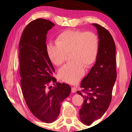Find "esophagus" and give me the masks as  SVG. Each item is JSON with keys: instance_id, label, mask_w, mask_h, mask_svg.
I'll use <instances>...</instances> for the list:
<instances>
[{"instance_id": "esophagus-1", "label": "esophagus", "mask_w": 132, "mask_h": 132, "mask_svg": "<svg viewBox=\"0 0 132 132\" xmlns=\"http://www.w3.org/2000/svg\"><path fill=\"white\" fill-rule=\"evenodd\" d=\"M77 91V88L75 87H72L71 88V92L72 93H75V92H76Z\"/></svg>"}]
</instances>
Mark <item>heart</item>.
Wrapping results in <instances>:
<instances>
[{
  "mask_svg": "<svg viewBox=\"0 0 132 132\" xmlns=\"http://www.w3.org/2000/svg\"><path fill=\"white\" fill-rule=\"evenodd\" d=\"M55 44L46 45V53L50 61L55 66H61L67 54L71 62L59 70V78L63 82L75 84L96 61L99 49L98 36L92 32L67 30L58 35Z\"/></svg>",
  "mask_w": 132,
  "mask_h": 132,
  "instance_id": "obj_1",
  "label": "heart"
}]
</instances>
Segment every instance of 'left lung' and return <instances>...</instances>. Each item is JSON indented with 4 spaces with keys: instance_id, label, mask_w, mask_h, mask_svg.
<instances>
[{
    "instance_id": "1",
    "label": "left lung",
    "mask_w": 132,
    "mask_h": 132,
    "mask_svg": "<svg viewBox=\"0 0 132 132\" xmlns=\"http://www.w3.org/2000/svg\"><path fill=\"white\" fill-rule=\"evenodd\" d=\"M99 49L96 62L80 84L84 103L79 110L81 121L90 125L107 111L112 100L113 87L117 78L116 45L112 36L105 28L97 24Z\"/></svg>"
}]
</instances>
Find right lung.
I'll return each mask as SVG.
<instances>
[{
  "mask_svg": "<svg viewBox=\"0 0 132 132\" xmlns=\"http://www.w3.org/2000/svg\"><path fill=\"white\" fill-rule=\"evenodd\" d=\"M54 26L44 19L31 21L23 30L19 45L23 96L33 115L46 123L57 120L61 104L71 92L69 85L56 82L55 70L46 53L47 33ZM50 82L55 86H50Z\"/></svg>",
  "mask_w": 132,
  "mask_h": 132,
  "instance_id": "obj_1",
  "label": "right lung"
}]
</instances>
